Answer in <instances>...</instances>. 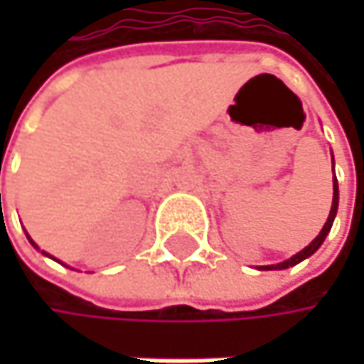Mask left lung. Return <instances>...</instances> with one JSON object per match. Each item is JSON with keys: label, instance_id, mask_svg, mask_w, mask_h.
Instances as JSON below:
<instances>
[{"label": "left lung", "instance_id": "8db88e82", "mask_svg": "<svg viewBox=\"0 0 364 364\" xmlns=\"http://www.w3.org/2000/svg\"><path fill=\"white\" fill-rule=\"evenodd\" d=\"M337 202H339V189H337V179L333 181V204H331V213H328L327 217V223H325V228L321 230V234L304 249V251H299L297 255H293L291 259H287V261H282V263H278V265H263V267H259V269H287V267H291V265H297L299 261H304V259H308L310 255H314L318 249H321V245L325 242V238H327V234L331 232V225H333V219H335V215H337Z\"/></svg>", "mask_w": 364, "mask_h": 364}]
</instances>
